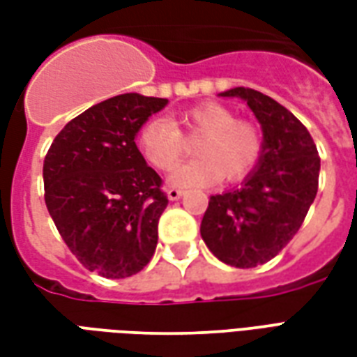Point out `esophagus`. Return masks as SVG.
I'll return each mask as SVG.
<instances>
[{
	"label": "esophagus",
	"instance_id": "obj_1",
	"mask_svg": "<svg viewBox=\"0 0 357 357\" xmlns=\"http://www.w3.org/2000/svg\"><path fill=\"white\" fill-rule=\"evenodd\" d=\"M166 195H168L170 201H178V199H181L183 191H181V189H176V187H170V189L166 191Z\"/></svg>",
	"mask_w": 357,
	"mask_h": 357
}]
</instances>
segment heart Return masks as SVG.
<instances>
[{
	"instance_id": "b5f03b06",
	"label": "heart",
	"mask_w": 357,
	"mask_h": 357,
	"mask_svg": "<svg viewBox=\"0 0 357 357\" xmlns=\"http://www.w3.org/2000/svg\"><path fill=\"white\" fill-rule=\"evenodd\" d=\"M176 123L185 137H201V141L195 145L197 160L172 172V185L206 187L220 179L237 183L250 176L262 160L260 128L248 120H239L225 105L202 102L191 107L179 114ZM177 126L168 118H153L137 133L141 155L158 170H172L185 155V139Z\"/></svg>"
}]
</instances>
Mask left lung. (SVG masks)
I'll return each mask as SVG.
<instances>
[{
	"label": "left lung",
	"mask_w": 357,
	"mask_h": 357,
	"mask_svg": "<svg viewBox=\"0 0 357 357\" xmlns=\"http://www.w3.org/2000/svg\"><path fill=\"white\" fill-rule=\"evenodd\" d=\"M222 97H241L264 133V155L241 187L212 195L201 222L210 252L233 268L269 262L298 233L317 195L319 155L298 118L275 99L250 88Z\"/></svg>",
	"instance_id": "left-lung-1"
}]
</instances>
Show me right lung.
Masks as SVG:
<instances>
[{
	"mask_svg": "<svg viewBox=\"0 0 357 357\" xmlns=\"http://www.w3.org/2000/svg\"><path fill=\"white\" fill-rule=\"evenodd\" d=\"M168 99L124 93L70 120L43 160L45 204L84 268L124 279L145 268L168 204L135 135Z\"/></svg>",
	"mask_w": 357,
	"mask_h": 357,
	"instance_id": "1",
	"label": "right lung"
}]
</instances>
